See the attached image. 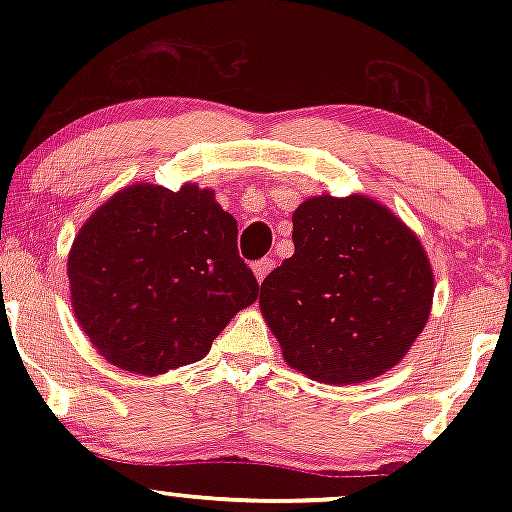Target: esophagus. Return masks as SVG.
Segmentation results:
<instances>
[{"label": "esophagus", "instance_id": "34e87169", "mask_svg": "<svg viewBox=\"0 0 512 512\" xmlns=\"http://www.w3.org/2000/svg\"><path fill=\"white\" fill-rule=\"evenodd\" d=\"M274 264H276L274 257H262V260H257L255 264H252V272H255L257 281H264V276L272 272Z\"/></svg>", "mask_w": 512, "mask_h": 512}]
</instances>
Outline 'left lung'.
<instances>
[{
    "instance_id": "8db88e82",
    "label": "left lung",
    "mask_w": 512,
    "mask_h": 512,
    "mask_svg": "<svg viewBox=\"0 0 512 512\" xmlns=\"http://www.w3.org/2000/svg\"><path fill=\"white\" fill-rule=\"evenodd\" d=\"M293 245L260 289L284 361L327 385L397 366L433 303V269L414 231L375 199L320 195L293 211Z\"/></svg>"
}]
</instances>
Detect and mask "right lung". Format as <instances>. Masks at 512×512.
Masks as SVG:
<instances>
[{"label":"right lung","mask_w":512,"mask_h":512,"mask_svg":"<svg viewBox=\"0 0 512 512\" xmlns=\"http://www.w3.org/2000/svg\"><path fill=\"white\" fill-rule=\"evenodd\" d=\"M72 308L98 354L129 373L195 363L260 284L238 255V223L214 192L137 182L76 233Z\"/></svg>","instance_id":"obj_1"}]
</instances>
